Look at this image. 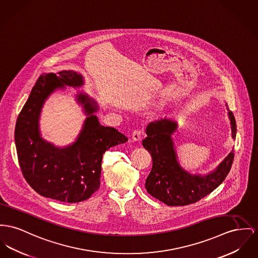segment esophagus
I'll return each mask as SVG.
<instances>
[{
    "mask_svg": "<svg viewBox=\"0 0 258 258\" xmlns=\"http://www.w3.org/2000/svg\"><path fill=\"white\" fill-rule=\"evenodd\" d=\"M144 131L143 130H135L133 133H132V140L135 141V142H139L141 141V139L144 137Z\"/></svg>",
    "mask_w": 258,
    "mask_h": 258,
    "instance_id": "esophagus-1",
    "label": "esophagus"
}]
</instances>
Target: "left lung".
Returning <instances> with one entry per match:
<instances>
[{
    "label": "left lung",
    "mask_w": 258,
    "mask_h": 258,
    "mask_svg": "<svg viewBox=\"0 0 258 258\" xmlns=\"http://www.w3.org/2000/svg\"><path fill=\"white\" fill-rule=\"evenodd\" d=\"M229 118L232 137L236 139L237 125L231 110ZM176 129L177 123L166 118L148 125V137L143 140V146L152 155L153 167L146 180V189L151 196L167 206H188L209 195L223 182L231 169L234 152L226 156L214 171L204 176L189 174L177 160L171 138Z\"/></svg>",
    "instance_id": "8db88e82"
}]
</instances>
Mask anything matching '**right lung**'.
<instances>
[{
    "mask_svg": "<svg viewBox=\"0 0 258 258\" xmlns=\"http://www.w3.org/2000/svg\"><path fill=\"white\" fill-rule=\"evenodd\" d=\"M82 85V75L73 70L41 75L18 115L15 131L18 162L26 182L39 195L69 204L83 202L99 189L103 154L128 141L115 128L100 124L94 114L97 103L82 93L76 100L88 117L76 142L60 149L42 139L39 117L47 98L56 89Z\"/></svg>",
    "mask_w": 258,
    "mask_h": 258,
    "instance_id": "right-lung-1",
    "label": "right lung"
}]
</instances>
